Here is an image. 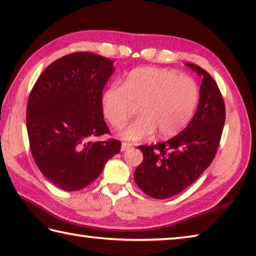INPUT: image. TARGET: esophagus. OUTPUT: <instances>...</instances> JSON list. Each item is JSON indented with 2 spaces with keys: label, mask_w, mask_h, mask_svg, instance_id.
Wrapping results in <instances>:
<instances>
[{
  "label": "esophagus",
  "mask_w": 256,
  "mask_h": 256,
  "mask_svg": "<svg viewBox=\"0 0 256 256\" xmlns=\"http://www.w3.org/2000/svg\"><path fill=\"white\" fill-rule=\"evenodd\" d=\"M130 147H132V144H129V142H122V144H121V152H126L127 150L130 148Z\"/></svg>",
  "instance_id": "1"
}]
</instances>
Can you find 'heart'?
Segmentation results:
<instances>
[{"label":"heart","instance_id":"heart-1","mask_svg":"<svg viewBox=\"0 0 256 256\" xmlns=\"http://www.w3.org/2000/svg\"><path fill=\"white\" fill-rule=\"evenodd\" d=\"M200 98L194 78L158 67L132 70L124 85L114 83L102 93L101 106L106 120L116 128L124 126L140 106V116L120 132L136 142L153 135L172 137L186 128Z\"/></svg>","mask_w":256,"mask_h":256}]
</instances>
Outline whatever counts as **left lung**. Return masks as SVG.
<instances>
[{
    "label": "left lung",
    "instance_id": "obj_1",
    "mask_svg": "<svg viewBox=\"0 0 256 256\" xmlns=\"http://www.w3.org/2000/svg\"><path fill=\"white\" fill-rule=\"evenodd\" d=\"M202 76L199 106L184 130L164 142L138 146L144 160L134 178L147 196L168 199L191 186L212 164L220 142L226 109L217 83L207 70L186 62Z\"/></svg>",
    "mask_w": 256,
    "mask_h": 256
}]
</instances>
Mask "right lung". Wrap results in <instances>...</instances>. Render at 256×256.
<instances>
[{"label": "right lung", "mask_w": 256, "mask_h": 256, "mask_svg": "<svg viewBox=\"0 0 256 256\" xmlns=\"http://www.w3.org/2000/svg\"><path fill=\"white\" fill-rule=\"evenodd\" d=\"M114 60L88 52L52 62L31 90L26 130L31 154L44 176L65 191L88 186L121 148L120 140H92L110 134L101 106Z\"/></svg>", "instance_id": "add662e5"}]
</instances>
